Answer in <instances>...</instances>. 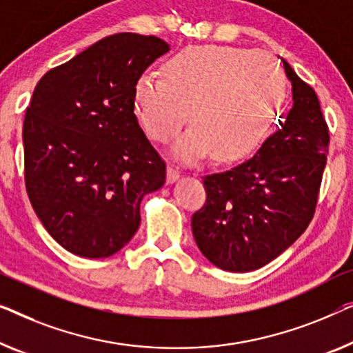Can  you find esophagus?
I'll return each instance as SVG.
<instances>
[{
	"instance_id": "obj_1",
	"label": "esophagus",
	"mask_w": 353,
	"mask_h": 353,
	"mask_svg": "<svg viewBox=\"0 0 353 353\" xmlns=\"http://www.w3.org/2000/svg\"><path fill=\"white\" fill-rule=\"evenodd\" d=\"M180 178V170L175 165H168L167 167V183H173Z\"/></svg>"
}]
</instances>
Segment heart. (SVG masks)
<instances>
[{
    "label": "heart",
    "mask_w": 353,
    "mask_h": 353,
    "mask_svg": "<svg viewBox=\"0 0 353 353\" xmlns=\"http://www.w3.org/2000/svg\"><path fill=\"white\" fill-rule=\"evenodd\" d=\"M134 88V113L151 140L167 143L189 117L173 154L194 162L252 157L269 139L285 76L269 55L236 46H186Z\"/></svg>",
    "instance_id": "obj_1"
}]
</instances>
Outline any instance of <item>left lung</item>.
Masks as SVG:
<instances>
[{
    "label": "left lung",
    "mask_w": 353,
    "mask_h": 353,
    "mask_svg": "<svg viewBox=\"0 0 353 353\" xmlns=\"http://www.w3.org/2000/svg\"><path fill=\"white\" fill-rule=\"evenodd\" d=\"M293 108L252 159L203 176L207 201L192 214L196 243L208 261L248 272L282 254L312 221L330 132L315 90L283 60Z\"/></svg>",
    "instance_id": "8db88e82"
}]
</instances>
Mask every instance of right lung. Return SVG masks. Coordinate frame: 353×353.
<instances>
[{
    "label": "right lung",
    "instance_id": "right-lung-1",
    "mask_svg": "<svg viewBox=\"0 0 353 353\" xmlns=\"http://www.w3.org/2000/svg\"><path fill=\"white\" fill-rule=\"evenodd\" d=\"M168 52L156 37L117 33L49 70L25 111V188L55 242L84 258L114 254L140 226V202L165 183L134 113L143 71Z\"/></svg>",
    "mask_w": 353,
    "mask_h": 353
}]
</instances>
